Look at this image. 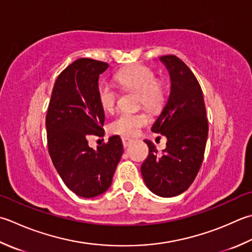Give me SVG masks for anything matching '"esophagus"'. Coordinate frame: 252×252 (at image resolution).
<instances>
[{"label":"esophagus","mask_w":252,"mask_h":252,"mask_svg":"<svg viewBox=\"0 0 252 252\" xmlns=\"http://www.w3.org/2000/svg\"><path fill=\"white\" fill-rule=\"evenodd\" d=\"M133 142L132 139H129V137H122V144H123V147H127L129 146L131 143Z\"/></svg>","instance_id":"esophagus-1"}]
</instances>
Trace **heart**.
Wrapping results in <instances>:
<instances>
[{
    "instance_id": "1",
    "label": "heart",
    "mask_w": 252,
    "mask_h": 252,
    "mask_svg": "<svg viewBox=\"0 0 252 252\" xmlns=\"http://www.w3.org/2000/svg\"><path fill=\"white\" fill-rule=\"evenodd\" d=\"M116 78L125 91L137 93L139 105H143L146 109L157 111L164 105L166 87L156 80V74L149 66L135 64L120 71ZM118 96V92L109 84L102 83L98 87V100L103 110L110 112L115 109ZM147 122L149 118L143 112H121L110 122L109 129L116 134L133 136Z\"/></svg>"
}]
</instances>
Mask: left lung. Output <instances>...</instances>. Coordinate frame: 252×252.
Returning a JSON list of instances; mask_svg holds the SVG:
<instances>
[{
	"label": "left lung",
	"mask_w": 252,
	"mask_h": 252,
	"mask_svg": "<svg viewBox=\"0 0 252 252\" xmlns=\"http://www.w3.org/2000/svg\"><path fill=\"white\" fill-rule=\"evenodd\" d=\"M170 76V94L152 131L167 137L158 154L151 141L141 172L147 188L156 195L171 198L191 186L203 160L209 125L201 86L190 68L176 56H164Z\"/></svg>",
	"instance_id": "obj_1"
}]
</instances>
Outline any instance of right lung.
<instances>
[{
  "label": "right lung",
  "instance_id": "right-lung-1",
  "mask_svg": "<svg viewBox=\"0 0 252 252\" xmlns=\"http://www.w3.org/2000/svg\"><path fill=\"white\" fill-rule=\"evenodd\" d=\"M108 63L82 58L54 83L46 117L49 154L68 189L82 198L106 192L123 153L119 135L93 150L92 137H102L105 112L98 100V78Z\"/></svg>",
  "mask_w": 252,
  "mask_h": 252
}]
</instances>
